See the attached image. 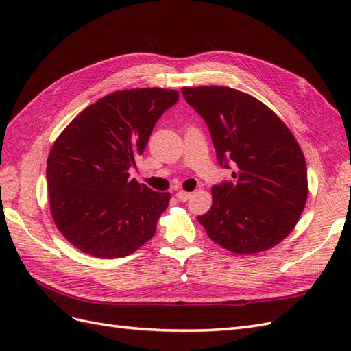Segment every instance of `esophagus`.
Segmentation results:
<instances>
[{
	"instance_id": "34e87169",
	"label": "esophagus",
	"mask_w": 351,
	"mask_h": 351,
	"mask_svg": "<svg viewBox=\"0 0 351 351\" xmlns=\"http://www.w3.org/2000/svg\"><path fill=\"white\" fill-rule=\"evenodd\" d=\"M176 196H177V199H178L180 202H186V200L190 199V196H192V193L184 192V190H180V192H177Z\"/></svg>"
}]
</instances>
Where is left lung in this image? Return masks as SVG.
I'll return each mask as SVG.
<instances>
[{"mask_svg": "<svg viewBox=\"0 0 351 351\" xmlns=\"http://www.w3.org/2000/svg\"><path fill=\"white\" fill-rule=\"evenodd\" d=\"M208 124L219 164L232 182L212 187V206L197 217L208 237L239 254L277 246L306 206L303 151L280 117L249 93L227 86L183 88Z\"/></svg>", "mask_w": 351, "mask_h": 351, "instance_id": "left-lung-1", "label": "left lung"}]
</instances>
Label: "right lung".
<instances>
[{
  "label": "right lung",
  "mask_w": 351,
  "mask_h": 351,
  "mask_svg": "<svg viewBox=\"0 0 351 351\" xmlns=\"http://www.w3.org/2000/svg\"><path fill=\"white\" fill-rule=\"evenodd\" d=\"M177 101L173 89L117 90L84 108L57 137L47 161L49 208L74 247L117 259L154 237L171 195L139 184L129 169Z\"/></svg>",
  "instance_id": "obj_1"
}]
</instances>
